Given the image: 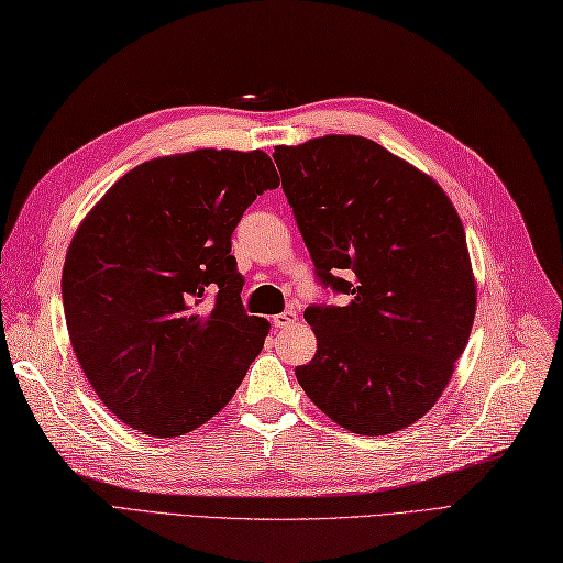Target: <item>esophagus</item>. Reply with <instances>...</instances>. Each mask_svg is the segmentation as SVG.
<instances>
[{
	"instance_id": "1",
	"label": "esophagus",
	"mask_w": 563,
	"mask_h": 563,
	"mask_svg": "<svg viewBox=\"0 0 563 563\" xmlns=\"http://www.w3.org/2000/svg\"><path fill=\"white\" fill-rule=\"evenodd\" d=\"M296 320H298V314H296L294 310H286V312H282V314H274L272 324L277 327V329H286V327H294Z\"/></svg>"
}]
</instances>
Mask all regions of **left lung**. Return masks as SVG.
<instances>
[{
  "label": "left lung",
  "mask_w": 563,
  "mask_h": 563,
  "mask_svg": "<svg viewBox=\"0 0 563 563\" xmlns=\"http://www.w3.org/2000/svg\"><path fill=\"white\" fill-rule=\"evenodd\" d=\"M282 188L322 284L349 296L306 320L318 353L296 367L324 416L379 437L420 420L468 344L477 286L442 186L363 135L277 145Z\"/></svg>",
  "instance_id": "8db88e82"
}]
</instances>
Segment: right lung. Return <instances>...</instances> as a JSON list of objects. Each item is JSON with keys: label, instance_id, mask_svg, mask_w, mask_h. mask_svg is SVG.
Listing matches in <instances>:
<instances>
[{"label": "right lung", "instance_id": "add662e5", "mask_svg": "<svg viewBox=\"0 0 563 563\" xmlns=\"http://www.w3.org/2000/svg\"><path fill=\"white\" fill-rule=\"evenodd\" d=\"M279 174L263 150L155 157L123 174L78 224L62 296L68 339L100 401L147 437L214 418L263 351L245 314L231 234Z\"/></svg>", "mask_w": 563, "mask_h": 563}]
</instances>
